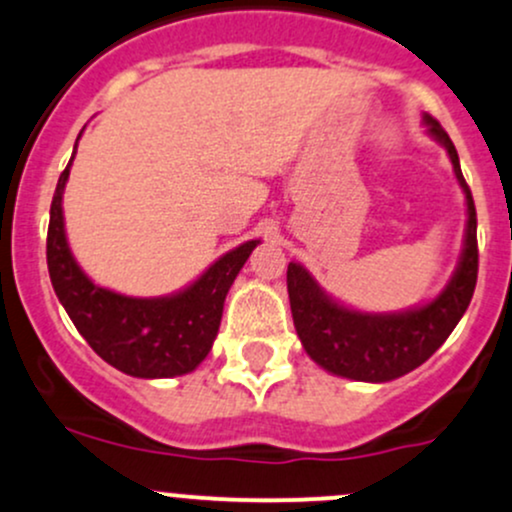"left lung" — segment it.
I'll return each mask as SVG.
<instances>
[{
    "label": "left lung",
    "mask_w": 512,
    "mask_h": 512,
    "mask_svg": "<svg viewBox=\"0 0 512 512\" xmlns=\"http://www.w3.org/2000/svg\"><path fill=\"white\" fill-rule=\"evenodd\" d=\"M434 141L447 148L454 175L466 195V234L452 280L427 305L403 312H359L332 300L300 263H288V295L293 322L307 356L334 376L386 383L425 364L464 317L478 276L476 207L461 175L459 153L447 131L430 114L422 117Z\"/></svg>",
    "instance_id": "obj_1"
}]
</instances>
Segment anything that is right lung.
<instances>
[{
    "instance_id": "1",
    "label": "right lung",
    "mask_w": 512,
    "mask_h": 512,
    "mask_svg": "<svg viewBox=\"0 0 512 512\" xmlns=\"http://www.w3.org/2000/svg\"><path fill=\"white\" fill-rule=\"evenodd\" d=\"M73 158L58 178L46 241L48 273L60 305L85 342L126 376L173 378L195 371L210 354L224 298L258 241L236 246L195 283L166 298H129L100 288L85 276L65 239L63 190Z\"/></svg>"
}]
</instances>
